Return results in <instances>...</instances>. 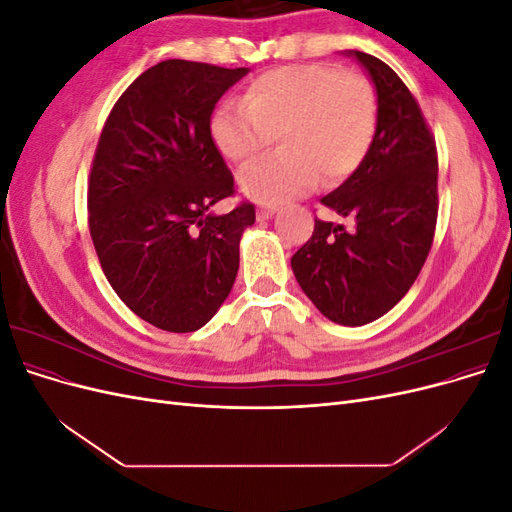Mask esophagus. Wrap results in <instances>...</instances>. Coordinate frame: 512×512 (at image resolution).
I'll list each match as a JSON object with an SVG mask.
<instances>
[{"label": "esophagus", "mask_w": 512, "mask_h": 512, "mask_svg": "<svg viewBox=\"0 0 512 512\" xmlns=\"http://www.w3.org/2000/svg\"><path fill=\"white\" fill-rule=\"evenodd\" d=\"M275 211V207H258V220H269Z\"/></svg>", "instance_id": "34e87169"}]
</instances>
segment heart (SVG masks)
Masks as SVG:
<instances>
[{
	"label": "heart",
	"instance_id": "obj_1",
	"mask_svg": "<svg viewBox=\"0 0 512 512\" xmlns=\"http://www.w3.org/2000/svg\"><path fill=\"white\" fill-rule=\"evenodd\" d=\"M378 126L376 89L361 74L329 64H294L258 74L243 104H222L211 138L235 164L275 141L282 149L241 170V190L260 203L305 194L322 177L335 185L359 168Z\"/></svg>",
	"mask_w": 512,
	"mask_h": 512
}]
</instances>
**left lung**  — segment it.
Masks as SVG:
<instances>
[{"label": "left lung", "mask_w": 512, "mask_h": 512, "mask_svg": "<svg viewBox=\"0 0 512 512\" xmlns=\"http://www.w3.org/2000/svg\"><path fill=\"white\" fill-rule=\"evenodd\" d=\"M348 55L376 87L378 126L363 164L320 203L354 226L316 220L290 265L322 316L361 327L404 299L425 265L438 220V151L404 81L374 55Z\"/></svg>", "instance_id": "left-lung-1"}]
</instances>
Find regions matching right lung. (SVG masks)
<instances>
[{
	"instance_id": "1",
	"label": "right lung",
	"mask_w": 512,
	"mask_h": 512,
	"mask_svg": "<svg viewBox=\"0 0 512 512\" xmlns=\"http://www.w3.org/2000/svg\"><path fill=\"white\" fill-rule=\"evenodd\" d=\"M247 68L166 59L123 91L89 175V232L117 297L170 333L215 316L239 271L252 203L215 215L235 179L211 138V113Z\"/></svg>"
}]
</instances>
